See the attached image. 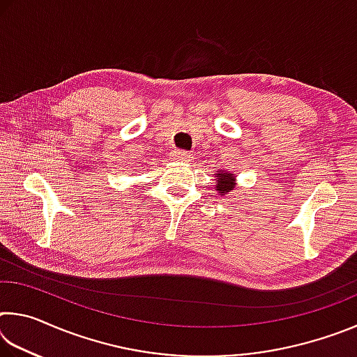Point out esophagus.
<instances>
[{"label":"esophagus","mask_w":357,"mask_h":357,"mask_svg":"<svg viewBox=\"0 0 357 357\" xmlns=\"http://www.w3.org/2000/svg\"><path fill=\"white\" fill-rule=\"evenodd\" d=\"M190 153L189 151H183V149H176L173 153V157H174V160H181V162H184V160H189L190 159Z\"/></svg>","instance_id":"1"}]
</instances>
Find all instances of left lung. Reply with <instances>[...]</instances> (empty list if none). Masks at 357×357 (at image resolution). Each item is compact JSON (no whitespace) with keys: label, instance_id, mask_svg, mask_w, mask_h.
Masks as SVG:
<instances>
[{"label":"left lung","instance_id":"left-lung-1","mask_svg":"<svg viewBox=\"0 0 357 357\" xmlns=\"http://www.w3.org/2000/svg\"><path fill=\"white\" fill-rule=\"evenodd\" d=\"M233 178H231V174H227V173H223V172H220L219 173V176H217V185H215V189L219 190V193L220 195H225L227 192H229L231 190V187H233Z\"/></svg>","mask_w":357,"mask_h":357}]
</instances>
